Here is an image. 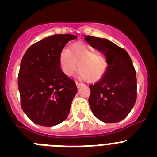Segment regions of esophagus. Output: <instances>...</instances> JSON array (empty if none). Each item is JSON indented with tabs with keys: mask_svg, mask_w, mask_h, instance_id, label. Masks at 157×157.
<instances>
[{
	"mask_svg": "<svg viewBox=\"0 0 157 157\" xmlns=\"http://www.w3.org/2000/svg\"><path fill=\"white\" fill-rule=\"evenodd\" d=\"M75 84H76V86H77V88H80V87L82 86H83L82 83H80V82H75Z\"/></svg>",
	"mask_w": 157,
	"mask_h": 157,
	"instance_id": "esophagus-1",
	"label": "esophagus"
}]
</instances>
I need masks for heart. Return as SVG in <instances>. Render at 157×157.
Listing matches in <instances>:
<instances>
[{
  "label": "heart",
  "mask_w": 157,
  "mask_h": 157,
  "mask_svg": "<svg viewBox=\"0 0 157 157\" xmlns=\"http://www.w3.org/2000/svg\"><path fill=\"white\" fill-rule=\"evenodd\" d=\"M59 62L63 74L71 76L78 69L80 77L88 82L101 79L108 69L105 56L82 42L74 43L63 49L59 54Z\"/></svg>",
  "instance_id": "1"
}]
</instances>
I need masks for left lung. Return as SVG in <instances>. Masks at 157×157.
Listing matches in <instances>:
<instances>
[{
  "instance_id": "1",
  "label": "left lung",
  "mask_w": 157,
  "mask_h": 157,
  "mask_svg": "<svg viewBox=\"0 0 157 157\" xmlns=\"http://www.w3.org/2000/svg\"><path fill=\"white\" fill-rule=\"evenodd\" d=\"M103 52L108 69L98 82L90 86L89 104L93 114L104 123H117L127 117L137 98V78L127 51L105 38L86 36Z\"/></svg>"
}]
</instances>
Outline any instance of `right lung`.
Instances as JSON below:
<instances>
[{"label": "right lung", "instance_id": "add662e5", "mask_svg": "<svg viewBox=\"0 0 157 157\" xmlns=\"http://www.w3.org/2000/svg\"><path fill=\"white\" fill-rule=\"evenodd\" d=\"M77 37L54 34L34 43L23 56L18 76L21 107L34 123L53 127L67 118L77 86L63 74L59 56Z\"/></svg>", "mask_w": 157, "mask_h": 157}]
</instances>
